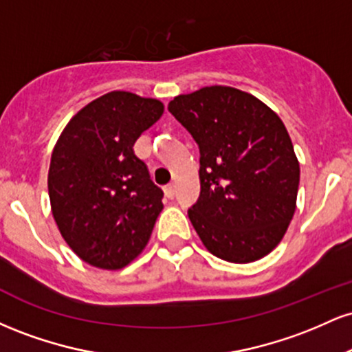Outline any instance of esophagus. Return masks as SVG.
I'll return each instance as SVG.
<instances>
[{"mask_svg":"<svg viewBox=\"0 0 352 352\" xmlns=\"http://www.w3.org/2000/svg\"><path fill=\"white\" fill-rule=\"evenodd\" d=\"M175 192H177L175 185H168V187H165V197H167V199H173V197H175Z\"/></svg>","mask_w":352,"mask_h":352,"instance_id":"34e87169","label":"esophagus"}]
</instances>
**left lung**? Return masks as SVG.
<instances>
[{
  "mask_svg": "<svg viewBox=\"0 0 352 352\" xmlns=\"http://www.w3.org/2000/svg\"><path fill=\"white\" fill-rule=\"evenodd\" d=\"M168 111L200 147V197L188 218L210 253L252 263L276 248L296 210L300 162L273 109L248 92L208 86Z\"/></svg>",
  "mask_w": 352,
  "mask_h": 352,
  "instance_id": "8db88e82",
  "label": "left lung"
}]
</instances>
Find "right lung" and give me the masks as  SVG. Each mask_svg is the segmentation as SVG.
<instances>
[{
    "label": "right lung",
    "instance_id": "1",
    "mask_svg": "<svg viewBox=\"0 0 352 352\" xmlns=\"http://www.w3.org/2000/svg\"><path fill=\"white\" fill-rule=\"evenodd\" d=\"M164 109L159 99L107 92L72 116L52 148V217L64 241L87 265L120 270L151 240L164 193L134 144Z\"/></svg>",
    "mask_w": 352,
    "mask_h": 352
}]
</instances>
